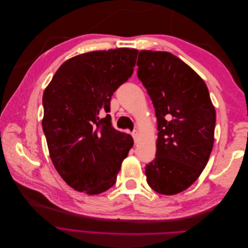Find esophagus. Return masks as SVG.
Listing matches in <instances>:
<instances>
[{
    "instance_id": "obj_1",
    "label": "esophagus",
    "mask_w": 248,
    "mask_h": 248,
    "mask_svg": "<svg viewBox=\"0 0 248 248\" xmlns=\"http://www.w3.org/2000/svg\"><path fill=\"white\" fill-rule=\"evenodd\" d=\"M132 138H133L134 142L138 141V140H139V132H138L137 130H134V131L132 132Z\"/></svg>"
}]
</instances>
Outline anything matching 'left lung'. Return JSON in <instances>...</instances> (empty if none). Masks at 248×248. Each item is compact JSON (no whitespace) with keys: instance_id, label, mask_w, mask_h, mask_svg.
<instances>
[{"instance_id":"left-lung-1","label":"left lung","mask_w":248,"mask_h":248,"mask_svg":"<svg viewBox=\"0 0 248 248\" xmlns=\"http://www.w3.org/2000/svg\"><path fill=\"white\" fill-rule=\"evenodd\" d=\"M138 78L157 118L155 159L146 166L149 186L161 194L181 192L205 169L214 142L215 108L198 74L170 52L140 50Z\"/></svg>"}]
</instances>
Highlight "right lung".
Instances as JSON below:
<instances>
[{
	"instance_id": "1",
	"label": "right lung",
	"mask_w": 248,
	"mask_h": 248,
	"mask_svg": "<svg viewBox=\"0 0 248 248\" xmlns=\"http://www.w3.org/2000/svg\"><path fill=\"white\" fill-rule=\"evenodd\" d=\"M139 50L117 48L82 54L57 70L42 97V121L52 163L73 189L88 194L116 183L121 163L133 146L116 130L109 115L116 90L132 76Z\"/></svg>"
}]
</instances>
